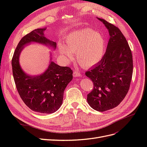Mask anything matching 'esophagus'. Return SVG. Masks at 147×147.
<instances>
[{
    "instance_id": "obj_1",
    "label": "esophagus",
    "mask_w": 147,
    "mask_h": 147,
    "mask_svg": "<svg viewBox=\"0 0 147 147\" xmlns=\"http://www.w3.org/2000/svg\"><path fill=\"white\" fill-rule=\"evenodd\" d=\"M74 77H80L81 75V73L79 70H75L73 73Z\"/></svg>"
}]
</instances>
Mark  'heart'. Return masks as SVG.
<instances>
[{
	"label": "heart",
	"instance_id": "1",
	"mask_svg": "<svg viewBox=\"0 0 147 147\" xmlns=\"http://www.w3.org/2000/svg\"><path fill=\"white\" fill-rule=\"evenodd\" d=\"M65 45L59 44L61 55L69 61L76 54L78 63L83 67H91L99 63L105 51V40L100 33L91 29L75 31L65 39Z\"/></svg>",
	"mask_w": 147,
	"mask_h": 147
}]
</instances>
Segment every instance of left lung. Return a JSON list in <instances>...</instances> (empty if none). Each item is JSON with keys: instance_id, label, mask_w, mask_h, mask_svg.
I'll list each match as a JSON object with an SVG mask.
<instances>
[{"instance_id": "obj_1", "label": "left lung", "mask_w": 147, "mask_h": 147, "mask_svg": "<svg viewBox=\"0 0 147 147\" xmlns=\"http://www.w3.org/2000/svg\"><path fill=\"white\" fill-rule=\"evenodd\" d=\"M97 19L108 29L110 37L103 58L85 73L94 85L87 95V101L93 109L104 112L116 107L126 96L132 77L133 61L121 30L104 19Z\"/></svg>"}]
</instances>
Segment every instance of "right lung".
<instances>
[{
	"label": "right lung",
	"instance_id": "obj_1",
	"mask_svg": "<svg viewBox=\"0 0 147 147\" xmlns=\"http://www.w3.org/2000/svg\"><path fill=\"white\" fill-rule=\"evenodd\" d=\"M45 29H36L21 39L13 54L11 65L17 91L24 104L34 112L52 113L63 103L64 91L73 78L72 70L51 62L43 74L29 76L22 70L19 64L20 54L26 44L34 42L56 48V43L44 35Z\"/></svg>",
	"mask_w": 147,
	"mask_h": 147
}]
</instances>
